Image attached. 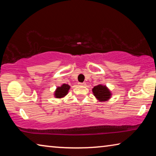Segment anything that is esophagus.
I'll use <instances>...</instances> for the list:
<instances>
[{
  "mask_svg": "<svg viewBox=\"0 0 156 156\" xmlns=\"http://www.w3.org/2000/svg\"><path fill=\"white\" fill-rule=\"evenodd\" d=\"M80 84V85H82V86H85L86 85V83H79Z\"/></svg>",
  "mask_w": 156,
  "mask_h": 156,
  "instance_id": "1",
  "label": "esophagus"
}]
</instances>
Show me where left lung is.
I'll use <instances>...</instances> for the list:
<instances>
[{"label": "left lung", "mask_w": 156, "mask_h": 156, "mask_svg": "<svg viewBox=\"0 0 156 156\" xmlns=\"http://www.w3.org/2000/svg\"><path fill=\"white\" fill-rule=\"evenodd\" d=\"M92 91L95 97L100 102L107 101L112 96V93L109 89L105 85H102V84L95 86L92 89Z\"/></svg>", "instance_id": "1"}]
</instances>
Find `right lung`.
I'll return each instance as SVG.
<instances>
[{"instance_id": "add662e5", "label": "right lung", "mask_w": 156, "mask_h": 156, "mask_svg": "<svg viewBox=\"0 0 156 156\" xmlns=\"http://www.w3.org/2000/svg\"><path fill=\"white\" fill-rule=\"evenodd\" d=\"M70 86L67 84H63L60 87H58L54 92V96L56 98H61L68 94Z\"/></svg>"}]
</instances>
